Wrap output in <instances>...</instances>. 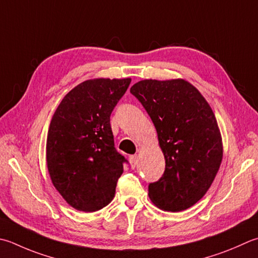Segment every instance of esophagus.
I'll return each mask as SVG.
<instances>
[{"instance_id": "esophagus-1", "label": "esophagus", "mask_w": 258, "mask_h": 258, "mask_svg": "<svg viewBox=\"0 0 258 258\" xmlns=\"http://www.w3.org/2000/svg\"><path fill=\"white\" fill-rule=\"evenodd\" d=\"M130 162H131V166H132V169H135L136 165H138V155H131L130 156Z\"/></svg>"}]
</instances>
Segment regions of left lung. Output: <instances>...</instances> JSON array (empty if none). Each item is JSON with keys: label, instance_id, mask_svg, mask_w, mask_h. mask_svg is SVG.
Masks as SVG:
<instances>
[{"label": "left lung", "instance_id": "left-lung-1", "mask_svg": "<svg viewBox=\"0 0 258 258\" xmlns=\"http://www.w3.org/2000/svg\"><path fill=\"white\" fill-rule=\"evenodd\" d=\"M156 128L165 170L149 184V197L159 208L182 211L210 188L223 160V143L209 104L182 79L136 83L131 88Z\"/></svg>", "mask_w": 258, "mask_h": 258}]
</instances>
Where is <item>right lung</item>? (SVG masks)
<instances>
[{"label": "right lung", "mask_w": 258, "mask_h": 258, "mask_svg": "<svg viewBox=\"0 0 258 258\" xmlns=\"http://www.w3.org/2000/svg\"><path fill=\"white\" fill-rule=\"evenodd\" d=\"M131 84L94 79L76 86L55 109L47 139V164L54 188L75 209L93 213L107 206L128 163L117 152L110 114Z\"/></svg>", "instance_id": "obj_1"}]
</instances>
